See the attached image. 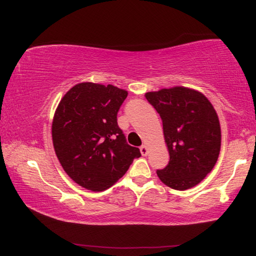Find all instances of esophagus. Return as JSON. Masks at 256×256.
Instances as JSON below:
<instances>
[{"mask_svg": "<svg viewBox=\"0 0 256 256\" xmlns=\"http://www.w3.org/2000/svg\"><path fill=\"white\" fill-rule=\"evenodd\" d=\"M140 151H141V154H142V156H148V146H141V148H140Z\"/></svg>", "mask_w": 256, "mask_h": 256, "instance_id": "esophagus-1", "label": "esophagus"}]
</instances>
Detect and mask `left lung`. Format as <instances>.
<instances>
[{"label": "left lung", "mask_w": 256, "mask_h": 256, "mask_svg": "<svg viewBox=\"0 0 256 256\" xmlns=\"http://www.w3.org/2000/svg\"><path fill=\"white\" fill-rule=\"evenodd\" d=\"M148 100L159 113L170 160L156 170L160 180L176 190L198 184L215 166L220 151V125L205 95L186 87L148 92Z\"/></svg>", "instance_id": "8db88e82"}]
</instances>
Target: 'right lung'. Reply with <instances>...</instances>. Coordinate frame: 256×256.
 <instances>
[{
    "instance_id": "1",
    "label": "right lung",
    "mask_w": 256,
    "mask_h": 256,
    "mask_svg": "<svg viewBox=\"0 0 256 256\" xmlns=\"http://www.w3.org/2000/svg\"><path fill=\"white\" fill-rule=\"evenodd\" d=\"M126 97V90L113 85L80 82L66 92L56 110V154L66 174L88 190L110 188L141 156L118 125V112Z\"/></svg>"
}]
</instances>
